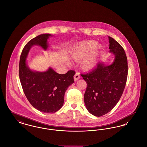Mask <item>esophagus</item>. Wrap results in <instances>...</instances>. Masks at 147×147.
<instances>
[{
	"mask_svg": "<svg viewBox=\"0 0 147 147\" xmlns=\"http://www.w3.org/2000/svg\"><path fill=\"white\" fill-rule=\"evenodd\" d=\"M80 76L79 73H76V74L74 76V79L75 81H77L79 79H80Z\"/></svg>",
	"mask_w": 147,
	"mask_h": 147,
	"instance_id": "esophagus-1",
	"label": "esophagus"
}]
</instances>
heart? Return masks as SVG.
Here are the masks:
<instances>
[{
    "instance_id": "1",
    "label": "heart",
    "mask_w": 147,
    "mask_h": 147,
    "mask_svg": "<svg viewBox=\"0 0 147 147\" xmlns=\"http://www.w3.org/2000/svg\"><path fill=\"white\" fill-rule=\"evenodd\" d=\"M98 45V42L94 40L84 42L78 45L75 47L72 55L73 59L77 62L84 59L95 50ZM96 54L89 56L82 62L83 67L86 69L92 68L96 64Z\"/></svg>"
}]
</instances>
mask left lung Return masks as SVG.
I'll use <instances>...</instances> for the list:
<instances>
[{
	"label": "left lung",
	"mask_w": 147,
	"mask_h": 147,
	"mask_svg": "<svg viewBox=\"0 0 147 147\" xmlns=\"http://www.w3.org/2000/svg\"><path fill=\"white\" fill-rule=\"evenodd\" d=\"M110 52L115 56L113 62L106 66L99 63L91 71L81 74L86 82L84 102L88 111L100 117L112 110L121 97L128 75L127 58L123 48L109 36Z\"/></svg>",
	"instance_id": "left-lung-1"
}]
</instances>
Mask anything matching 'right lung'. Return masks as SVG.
<instances>
[{"label": "right lung", "mask_w": 147, "mask_h": 147, "mask_svg": "<svg viewBox=\"0 0 147 147\" xmlns=\"http://www.w3.org/2000/svg\"><path fill=\"white\" fill-rule=\"evenodd\" d=\"M49 34L38 35L29 41L22 51L19 62V78L24 92L30 103L38 111L55 113L63 105L64 94L73 84L74 70L64 74L56 73L51 68L45 72L34 71L26 65V58L31 47L35 45L44 49L48 47Z\"/></svg>", "instance_id": "add662e5"}]
</instances>
